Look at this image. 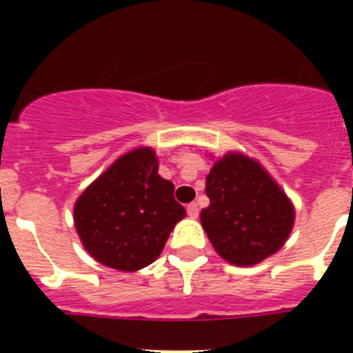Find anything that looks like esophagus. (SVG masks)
<instances>
[{
    "label": "esophagus",
    "mask_w": 353,
    "mask_h": 353,
    "mask_svg": "<svg viewBox=\"0 0 353 353\" xmlns=\"http://www.w3.org/2000/svg\"><path fill=\"white\" fill-rule=\"evenodd\" d=\"M187 214L190 216V218H198L199 214V209H198V203H190L187 207Z\"/></svg>",
    "instance_id": "esophagus-1"
}]
</instances>
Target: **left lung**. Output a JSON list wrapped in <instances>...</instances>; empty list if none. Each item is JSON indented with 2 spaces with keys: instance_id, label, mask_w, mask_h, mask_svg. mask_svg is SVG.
Returning <instances> with one entry per match:
<instances>
[{
  "instance_id": "1",
  "label": "left lung",
  "mask_w": 353,
  "mask_h": 353,
  "mask_svg": "<svg viewBox=\"0 0 353 353\" xmlns=\"http://www.w3.org/2000/svg\"><path fill=\"white\" fill-rule=\"evenodd\" d=\"M205 192L210 203L201 225L225 262L249 268L284 247L295 223V207L256 159L227 152L210 168Z\"/></svg>"
}]
</instances>
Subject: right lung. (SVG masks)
I'll return each mask as SVG.
<instances>
[{
    "mask_svg": "<svg viewBox=\"0 0 353 353\" xmlns=\"http://www.w3.org/2000/svg\"><path fill=\"white\" fill-rule=\"evenodd\" d=\"M187 216L174 183L159 176L155 150L139 146L113 161L74 201L82 245L106 268L133 273L159 258L172 229Z\"/></svg>",
    "mask_w": 353,
    "mask_h": 353,
    "instance_id": "1",
    "label": "right lung"
}]
</instances>
